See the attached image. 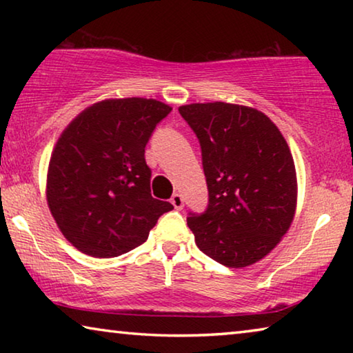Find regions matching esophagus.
Wrapping results in <instances>:
<instances>
[{
  "label": "esophagus",
  "mask_w": 353,
  "mask_h": 353,
  "mask_svg": "<svg viewBox=\"0 0 353 353\" xmlns=\"http://www.w3.org/2000/svg\"><path fill=\"white\" fill-rule=\"evenodd\" d=\"M171 204L174 205V208H177V210H182V208H183V198H182V194H179V193L172 194Z\"/></svg>",
  "instance_id": "esophagus-1"
}]
</instances>
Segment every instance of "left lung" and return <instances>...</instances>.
I'll return each instance as SVG.
<instances>
[{
    "label": "left lung",
    "instance_id": "8db88e82",
    "mask_svg": "<svg viewBox=\"0 0 353 353\" xmlns=\"http://www.w3.org/2000/svg\"><path fill=\"white\" fill-rule=\"evenodd\" d=\"M179 112L199 139L208 187L205 213L187 218L194 241L227 268L254 265L277 246L296 213L288 143L254 107L216 101Z\"/></svg>",
    "mask_w": 353,
    "mask_h": 353
}]
</instances>
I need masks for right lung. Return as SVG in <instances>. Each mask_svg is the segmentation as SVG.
Wrapping results in <instances>:
<instances>
[{
	"label": "right lung",
	"instance_id": "right-lung-1",
	"mask_svg": "<svg viewBox=\"0 0 353 353\" xmlns=\"http://www.w3.org/2000/svg\"><path fill=\"white\" fill-rule=\"evenodd\" d=\"M171 107L157 99H104L59 137L46 201L62 235L82 254L112 259L145 243L170 202L151 196L145 148Z\"/></svg>",
	"mask_w": 353,
	"mask_h": 353
}]
</instances>
